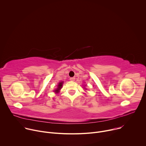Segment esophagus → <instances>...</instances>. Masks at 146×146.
Returning a JSON list of instances; mask_svg holds the SVG:
<instances>
[{
	"label": "esophagus",
	"mask_w": 146,
	"mask_h": 146,
	"mask_svg": "<svg viewBox=\"0 0 146 146\" xmlns=\"http://www.w3.org/2000/svg\"><path fill=\"white\" fill-rule=\"evenodd\" d=\"M74 80H75V77H70V80L72 81H74Z\"/></svg>",
	"instance_id": "34e87169"
}]
</instances>
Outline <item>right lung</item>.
<instances>
[{"mask_svg":"<svg viewBox=\"0 0 146 146\" xmlns=\"http://www.w3.org/2000/svg\"><path fill=\"white\" fill-rule=\"evenodd\" d=\"M62 84H63V82H60L59 83V84H58V88H57L56 90L55 91V92L56 93L59 92V90L61 89V88H62Z\"/></svg>","mask_w":146,"mask_h":146,"instance_id":"1","label":"right lung"}]
</instances>
